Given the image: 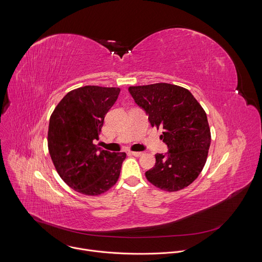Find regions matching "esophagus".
<instances>
[{"label": "esophagus", "mask_w": 262, "mask_h": 262, "mask_svg": "<svg viewBox=\"0 0 262 262\" xmlns=\"http://www.w3.org/2000/svg\"><path fill=\"white\" fill-rule=\"evenodd\" d=\"M128 154H129L130 156H134V157H137V158L143 156V152H138V151H130V152H128Z\"/></svg>", "instance_id": "esophagus-1"}]
</instances>
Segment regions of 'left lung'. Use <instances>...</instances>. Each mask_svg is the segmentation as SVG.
Masks as SVG:
<instances>
[{
  "label": "left lung",
  "instance_id": "8db88e82",
  "mask_svg": "<svg viewBox=\"0 0 262 262\" xmlns=\"http://www.w3.org/2000/svg\"><path fill=\"white\" fill-rule=\"evenodd\" d=\"M149 123L163 128L166 154L156 155V165L145 175L157 188L176 192L190 185L201 173L210 145L205 111L185 88L167 83L128 88Z\"/></svg>",
  "mask_w": 262,
  "mask_h": 262
}]
</instances>
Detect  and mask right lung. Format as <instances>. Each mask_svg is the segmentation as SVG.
Masks as SVG:
<instances>
[{
	"instance_id": "1",
	"label": "right lung",
	"mask_w": 262,
	"mask_h": 262,
	"mask_svg": "<svg viewBox=\"0 0 262 262\" xmlns=\"http://www.w3.org/2000/svg\"><path fill=\"white\" fill-rule=\"evenodd\" d=\"M119 88L85 86L68 92L50 119L48 144L54 166L74 191L100 195L120 175L125 152H110L94 144Z\"/></svg>"
}]
</instances>
